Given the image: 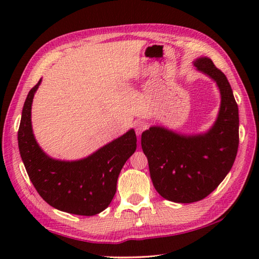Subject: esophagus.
Returning <instances> with one entry per match:
<instances>
[{
	"instance_id": "esophagus-1",
	"label": "esophagus",
	"mask_w": 259,
	"mask_h": 259,
	"mask_svg": "<svg viewBox=\"0 0 259 259\" xmlns=\"http://www.w3.org/2000/svg\"><path fill=\"white\" fill-rule=\"evenodd\" d=\"M146 129H147V125L145 122H142V121H138V122L135 123V130H136L137 136H140Z\"/></svg>"
}]
</instances>
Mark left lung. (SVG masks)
I'll return each mask as SVG.
<instances>
[{
    "label": "left lung",
    "mask_w": 259,
    "mask_h": 259,
    "mask_svg": "<svg viewBox=\"0 0 259 259\" xmlns=\"http://www.w3.org/2000/svg\"><path fill=\"white\" fill-rule=\"evenodd\" d=\"M221 93V107L205 133L180 134L151 125L141 135L152 184L164 199L178 203L201 200L217 188L232 169L239 144L238 106L229 82L207 57L194 61Z\"/></svg>",
    "instance_id": "1"
}]
</instances>
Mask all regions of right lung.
Masks as SVG:
<instances>
[{
    "mask_svg": "<svg viewBox=\"0 0 259 259\" xmlns=\"http://www.w3.org/2000/svg\"><path fill=\"white\" fill-rule=\"evenodd\" d=\"M42 79L27 95L18 133L19 150L30 180L43 200L64 212L93 216L106 209L117 191L123 164L137 149L134 129L79 160L54 159L33 135L32 102Z\"/></svg>",
    "mask_w": 259,
    "mask_h": 259,
    "instance_id": "add662e5",
    "label": "right lung"
}]
</instances>
